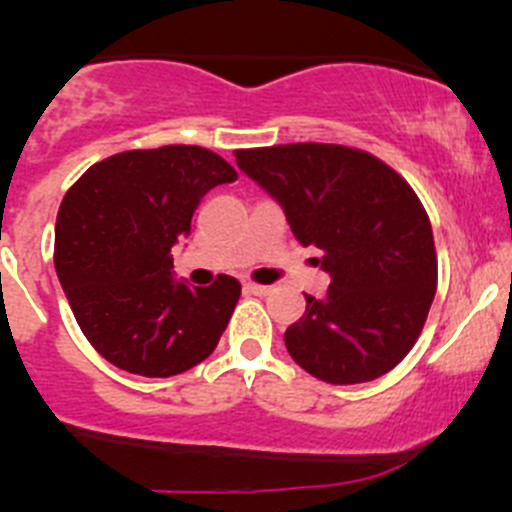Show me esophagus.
<instances>
[{
	"mask_svg": "<svg viewBox=\"0 0 512 512\" xmlns=\"http://www.w3.org/2000/svg\"><path fill=\"white\" fill-rule=\"evenodd\" d=\"M270 289L272 287H267V285H255V282H247L245 285V292H250V294H270Z\"/></svg>",
	"mask_w": 512,
	"mask_h": 512,
	"instance_id": "obj_1",
	"label": "esophagus"
}]
</instances>
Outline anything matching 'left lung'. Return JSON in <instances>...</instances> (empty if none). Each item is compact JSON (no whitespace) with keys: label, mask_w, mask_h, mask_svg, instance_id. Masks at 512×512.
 Segmentation results:
<instances>
[{"label":"left lung","mask_w":512,"mask_h":512,"mask_svg":"<svg viewBox=\"0 0 512 512\" xmlns=\"http://www.w3.org/2000/svg\"><path fill=\"white\" fill-rule=\"evenodd\" d=\"M237 168L265 188L304 247L322 250L327 297L304 294L287 352L327 384H361L394 369L416 344L438 262L411 185L384 160L334 143L235 151Z\"/></svg>","instance_id":"obj_1"}]
</instances>
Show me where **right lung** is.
I'll return each instance as SVG.
<instances>
[{
  "label": "right lung",
  "instance_id": "add662e5",
  "mask_svg": "<svg viewBox=\"0 0 512 512\" xmlns=\"http://www.w3.org/2000/svg\"><path fill=\"white\" fill-rule=\"evenodd\" d=\"M235 168L200 146L126 151L91 165L64 195L54 265L81 332L113 366L141 376L183 374L213 354L240 282L210 287L173 277L170 247L210 188Z\"/></svg>",
  "mask_w": 512,
  "mask_h": 512
}]
</instances>
